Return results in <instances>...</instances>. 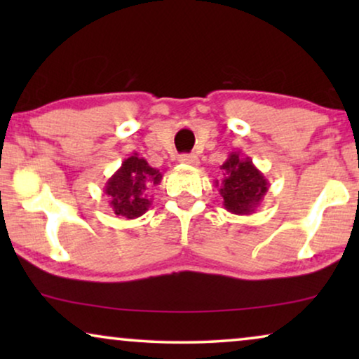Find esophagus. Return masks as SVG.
I'll return each instance as SVG.
<instances>
[{"mask_svg":"<svg viewBox=\"0 0 359 359\" xmlns=\"http://www.w3.org/2000/svg\"><path fill=\"white\" fill-rule=\"evenodd\" d=\"M180 163L183 165H189V166H198L199 165V158L194 154H186L180 156Z\"/></svg>","mask_w":359,"mask_h":359,"instance_id":"1","label":"esophagus"}]
</instances>
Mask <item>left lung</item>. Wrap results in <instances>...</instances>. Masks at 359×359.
<instances>
[{"mask_svg": "<svg viewBox=\"0 0 359 359\" xmlns=\"http://www.w3.org/2000/svg\"><path fill=\"white\" fill-rule=\"evenodd\" d=\"M220 170L224 180H215L219 194L224 199V208L237 215L253 214L268 193L269 183L250 156H243L240 151L229 154Z\"/></svg>", "mask_w": 359, "mask_h": 359, "instance_id": "8db88e82", "label": "left lung"}]
</instances>
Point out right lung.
I'll use <instances>...</instances> for the list:
<instances>
[{"instance_id": "1", "label": "right lung", "mask_w": 359, "mask_h": 359, "mask_svg": "<svg viewBox=\"0 0 359 359\" xmlns=\"http://www.w3.org/2000/svg\"><path fill=\"white\" fill-rule=\"evenodd\" d=\"M161 173L147 163L144 156L132 154L122 161L121 168L106 181L104 194L109 196V205L116 215L137 219L151 205L149 191L161 183Z\"/></svg>"}]
</instances>
